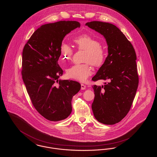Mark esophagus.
Listing matches in <instances>:
<instances>
[{
    "label": "esophagus",
    "instance_id": "34e87169",
    "mask_svg": "<svg viewBox=\"0 0 157 157\" xmlns=\"http://www.w3.org/2000/svg\"><path fill=\"white\" fill-rule=\"evenodd\" d=\"M86 89V86L84 85V84H83V83H81V90H84Z\"/></svg>",
    "mask_w": 157,
    "mask_h": 157
}]
</instances>
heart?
<instances>
[{
  "instance_id": "1",
  "label": "heart",
  "mask_w": 157,
  "mask_h": 157,
  "mask_svg": "<svg viewBox=\"0 0 157 157\" xmlns=\"http://www.w3.org/2000/svg\"><path fill=\"white\" fill-rule=\"evenodd\" d=\"M74 42L79 49L86 51L84 62L87 63L76 64L69 67L67 70V75L70 78L84 82L92 72L89 62L96 67H101L105 61L106 52L98 40L87 34L75 37ZM59 51L62 62L70 59L73 54L72 48L64 42L60 46Z\"/></svg>"
}]
</instances>
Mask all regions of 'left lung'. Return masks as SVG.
<instances>
[{"instance_id": "8db88e82", "label": "left lung", "mask_w": 157, "mask_h": 157, "mask_svg": "<svg viewBox=\"0 0 157 157\" xmlns=\"http://www.w3.org/2000/svg\"><path fill=\"white\" fill-rule=\"evenodd\" d=\"M106 39L108 55L92 81H108L102 86H92L95 98L92 104L98 122L113 125L129 111L138 88L139 78L134 48L126 36L114 25L99 21L85 24Z\"/></svg>"}]
</instances>
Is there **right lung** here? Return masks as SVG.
I'll return each mask as SVG.
<instances>
[{
	"instance_id": "1",
	"label": "right lung",
	"mask_w": 157,
	"mask_h": 157,
	"mask_svg": "<svg viewBox=\"0 0 157 157\" xmlns=\"http://www.w3.org/2000/svg\"><path fill=\"white\" fill-rule=\"evenodd\" d=\"M80 26L77 21L45 24L24 46L23 81L33 106L46 120L58 121L68 117L72 97L81 88L76 81L58 79L63 70L58 63L63 38Z\"/></svg>"
}]
</instances>
